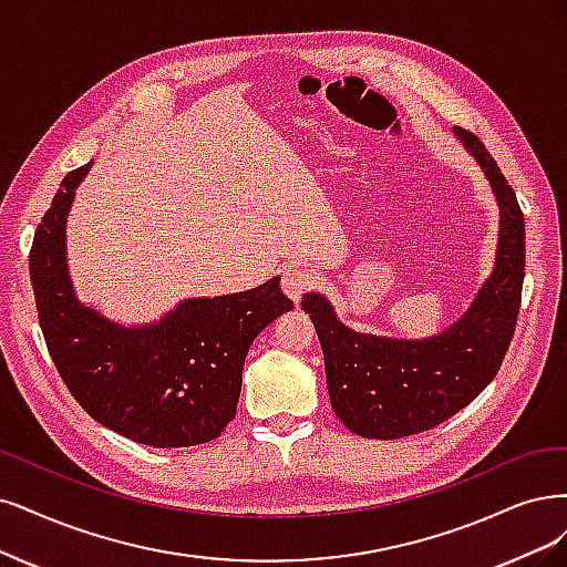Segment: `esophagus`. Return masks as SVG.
Segmentation results:
<instances>
[{
	"label": "esophagus",
	"mask_w": 567,
	"mask_h": 567,
	"mask_svg": "<svg viewBox=\"0 0 567 567\" xmlns=\"http://www.w3.org/2000/svg\"><path fill=\"white\" fill-rule=\"evenodd\" d=\"M312 285H316V276L306 268H287L282 272V291L291 301H299Z\"/></svg>",
	"instance_id": "esophagus-1"
}]
</instances>
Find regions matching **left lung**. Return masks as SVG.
<instances>
[{
	"instance_id": "1",
	"label": "left lung",
	"mask_w": 567,
	"mask_h": 567,
	"mask_svg": "<svg viewBox=\"0 0 567 567\" xmlns=\"http://www.w3.org/2000/svg\"><path fill=\"white\" fill-rule=\"evenodd\" d=\"M453 133L488 177L499 207L495 268L465 316L436 337L404 341L352 331L316 291L301 301L322 346L331 409L360 436L400 439L449 421L495 379L514 337L526 276V224L484 142L463 128Z\"/></svg>"
}]
</instances>
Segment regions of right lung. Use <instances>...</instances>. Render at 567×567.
I'll use <instances>...</instances> for the list:
<instances>
[{"instance_id":"1","label":"right lung","mask_w":567,"mask_h":567,"mask_svg":"<svg viewBox=\"0 0 567 567\" xmlns=\"http://www.w3.org/2000/svg\"><path fill=\"white\" fill-rule=\"evenodd\" d=\"M86 163L62 179L30 249V278L51 360L91 417L137 444L198 446L236 417L247 350L295 308L272 278L215 299H186L158 322L123 327L83 306L70 280L65 224Z\"/></svg>"}]
</instances>
